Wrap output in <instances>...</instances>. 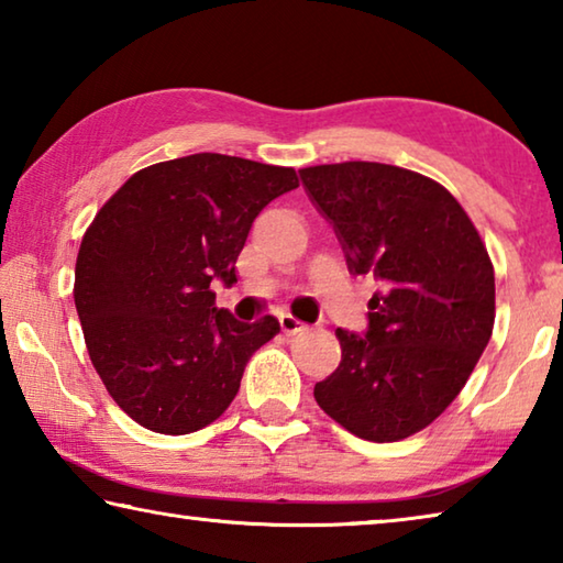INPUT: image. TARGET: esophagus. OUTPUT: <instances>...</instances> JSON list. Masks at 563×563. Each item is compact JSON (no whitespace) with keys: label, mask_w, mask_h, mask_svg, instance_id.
I'll return each mask as SVG.
<instances>
[{"label":"esophagus","mask_w":563,"mask_h":563,"mask_svg":"<svg viewBox=\"0 0 563 563\" xmlns=\"http://www.w3.org/2000/svg\"><path fill=\"white\" fill-rule=\"evenodd\" d=\"M278 320H280V330L285 332V335H298V332H302L305 328H308L302 320L290 316V312H285V316H280Z\"/></svg>","instance_id":"obj_1"}]
</instances>
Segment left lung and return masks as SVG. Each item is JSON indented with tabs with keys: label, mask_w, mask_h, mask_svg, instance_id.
<instances>
[{
	"label": "left lung",
	"mask_w": 563,
	"mask_h": 563,
	"mask_svg": "<svg viewBox=\"0 0 563 563\" xmlns=\"http://www.w3.org/2000/svg\"><path fill=\"white\" fill-rule=\"evenodd\" d=\"M300 178L350 273L377 280L365 332L338 328L342 360L316 402L362 440H405L450 407L487 347L489 253L450 190L415 170L347 161Z\"/></svg>",
	"instance_id": "obj_1"
}]
</instances>
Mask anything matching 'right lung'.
Here are the masks:
<instances>
[{"mask_svg": "<svg viewBox=\"0 0 563 563\" xmlns=\"http://www.w3.org/2000/svg\"><path fill=\"white\" fill-rule=\"evenodd\" d=\"M292 188V168L194 154L133 174L93 218L74 302L93 367L133 422L188 434L233 402L280 322L218 310L211 283H238L255 216Z\"/></svg>", "mask_w": 563, "mask_h": 563, "instance_id": "right-lung-1", "label": "right lung"}]
</instances>
